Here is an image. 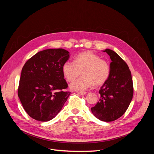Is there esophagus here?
<instances>
[{
  "label": "esophagus",
  "mask_w": 154,
  "mask_h": 154,
  "mask_svg": "<svg viewBox=\"0 0 154 154\" xmlns=\"http://www.w3.org/2000/svg\"><path fill=\"white\" fill-rule=\"evenodd\" d=\"M78 94L80 95H85L87 94V92H78Z\"/></svg>",
  "instance_id": "1"
}]
</instances>
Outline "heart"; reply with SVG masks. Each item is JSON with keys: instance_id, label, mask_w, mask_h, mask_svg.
Here are the masks:
<instances>
[{"instance_id": "b5f03b06", "label": "heart", "mask_w": 154, "mask_h": 154, "mask_svg": "<svg viewBox=\"0 0 154 154\" xmlns=\"http://www.w3.org/2000/svg\"><path fill=\"white\" fill-rule=\"evenodd\" d=\"M62 72L69 82L74 81L82 73L83 76L70 85L72 90L82 91L92 85L98 87L105 83L109 76L110 67L98 55L91 51H85L78 54L74 62H65Z\"/></svg>"}]
</instances>
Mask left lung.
Instances as JSON below:
<instances>
[{
	"mask_svg": "<svg viewBox=\"0 0 154 154\" xmlns=\"http://www.w3.org/2000/svg\"><path fill=\"white\" fill-rule=\"evenodd\" d=\"M112 62L110 74L99 91V101L91 111L95 117L106 122H113L122 116L132 101L133 82L128 65L114 51L106 49Z\"/></svg>",
	"mask_w": 154,
	"mask_h": 154,
	"instance_id": "left-lung-1",
	"label": "left lung"
}]
</instances>
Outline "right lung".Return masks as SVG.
Masks as SVG:
<instances>
[{
	"mask_svg": "<svg viewBox=\"0 0 154 154\" xmlns=\"http://www.w3.org/2000/svg\"><path fill=\"white\" fill-rule=\"evenodd\" d=\"M69 58L63 49H49L35 54L22 69L18 96L25 111L40 122L53 119L71 92L64 79L62 66Z\"/></svg>",
	"mask_w": 154,
	"mask_h": 154,
	"instance_id": "obj_1",
	"label": "right lung"
}]
</instances>
